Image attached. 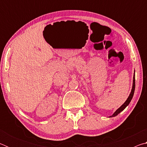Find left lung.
Returning a JSON list of instances; mask_svg holds the SVG:
<instances>
[{"label":"left lung","instance_id":"1","mask_svg":"<svg viewBox=\"0 0 147 147\" xmlns=\"http://www.w3.org/2000/svg\"><path fill=\"white\" fill-rule=\"evenodd\" d=\"M135 87H136V83H135V71H134V77H133V84H132V88H131V90L130 94H129L128 97L127 98L124 103L122 105L120 108H119L117 110L114 112V113L112 115L109 116V117H115L118 115L119 113H120L122 111H123L124 109L126 108V106H128V104H130V102L131 100V99L133 98L134 94V91H135Z\"/></svg>","mask_w":147,"mask_h":147}]
</instances>
